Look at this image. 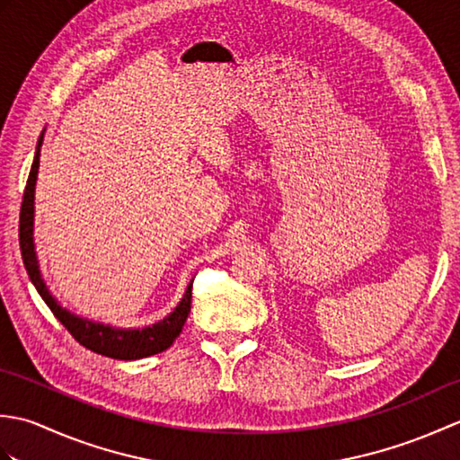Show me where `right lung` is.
Segmentation results:
<instances>
[{
  "instance_id": "obj_1",
  "label": "right lung",
  "mask_w": 460,
  "mask_h": 460,
  "mask_svg": "<svg viewBox=\"0 0 460 460\" xmlns=\"http://www.w3.org/2000/svg\"><path fill=\"white\" fill-rule=\"evenodd\" d=\"M41 144L43 134L39 136L35 158L31 172H29L22 213H19V247H22L23 265L27 269V275L31 279L33 287L37 288L39 295L45 300V305L51 308L55 318L71 332V336L79 341L81 346L89 348L96 354L114 358V359H140L148 358L160 351L168 349L175 338L180 336V332L188 320V314L191 310V285L193 280L185 288V295L180 300V305L170 312L164 320L155 322V324L148 328H136V330H124V328H112L109 324H101V322H93L81 318L76 314H71L66 308L58 305L57 298L49 292L45 280L39 270V261L35 252L33 243V219H35V183H37V172H39V155H41Z\"/></svg>"
}]
</instances>
